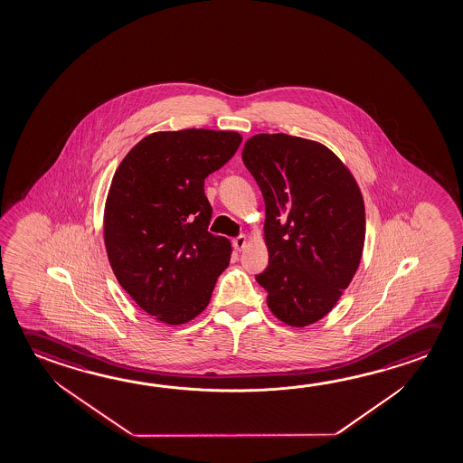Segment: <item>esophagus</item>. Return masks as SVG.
Returning a JSON list of instances; mask_svg holds the SVG:
<instances>
[{
    "label": "esophagus",
    "mask_w": 463,
    "mask_h": 463,
    "mask_svg": "<svg viewBox=\"0 0 463 463\" xmlns=\"http://www.w3.org/2000/svg\"><path fill=\"white\" fill-rule=\"evenodd\" d=\"M232 245H234L235 250H243L247 247V237L245 235H237L234 241H232Z\"/></svg>",
    "instance_id": "1"
}]
</instances>
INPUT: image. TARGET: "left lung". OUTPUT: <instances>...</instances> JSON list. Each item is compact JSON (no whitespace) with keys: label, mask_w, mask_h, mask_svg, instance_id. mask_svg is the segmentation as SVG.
I'll return each mask as SVG.
<instances>
[{"label":"left lung","mask_w":463,"mask_h":463,"mask_svg":"<svg viewBox=\"0 0 463 463\" xmlns=\"http://www.w3.org/2000/svg\"><path fill=\"white\" fill-rule=\"evenodd\" d=\"M242 158L266 206L269 263L255 278L280 321L307 326L333 310L360 265L364 198L341 159L302 137L258 134Z\"/></svg>","instance_id":"1"}]
</instances>
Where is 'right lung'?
<instances>
[{
  "label": "right lung",
  "mask_w": 463,
  "mask_h": 463,
  "mask_svg": "<svg viewBox=\"0 0 463 463\" xmlns=\"http://www.w3.org/2000/svg\"><path fill=\"white\" fill-rule=\"evenodd\" d=\"M241 142L228 130L155 132L114 173L105 206L108 258L124 290L158 321L195 318L228 268L231 242L208 232L205 179Z\"/></svg>",
  "instance_id": "right-lung-1"
}]
</instances>
